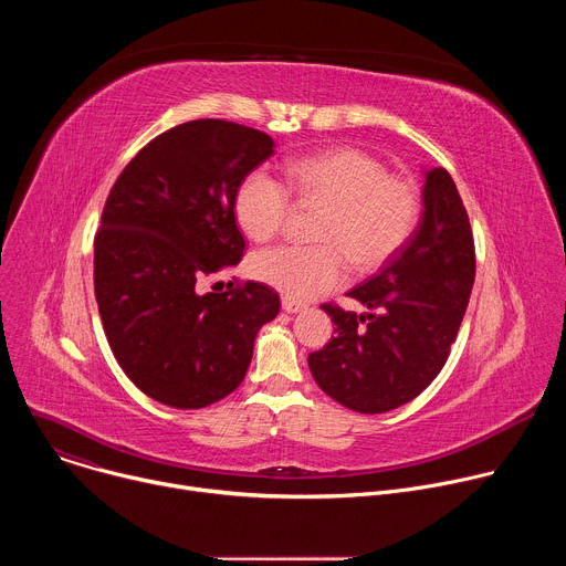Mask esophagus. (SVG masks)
<instances>
[{
    "label": "esophagus",
    "mask_w": 566,
    "mask_h": 566,
    "mask_svg": "<svg viewBox=\"0 0 566 566\" xmlns=\"http://www.w3.org/2000/svg\"><path fill=\"white\" fill-rule=\"evenodd\" d=\"M282 308H284L286 313H300V311H304V308H306V304H302V302H295V300H289V297H284V300H282Z\"/></svg>",
    "instance_id": "34e87169"
}]
</instances>
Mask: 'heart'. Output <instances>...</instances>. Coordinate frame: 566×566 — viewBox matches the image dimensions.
Segmentation results:
<instances>
[{
    "label": "heart",
    "instance_id": "heart-1",
    "mask_svg": "<svg viewBox=\"0 0 566 566\" xmlns=\"http://www.w3.org/2000/svg\"><path fill=\"white\" fill-rule=\"evenodd\" d=\"M289 190L304 203L325 206L315 230L317 247L280 244L251 260V275L289 300H311L338 286L347 255L360 269L391 258L412 234L419 199L412 184L387 177L374 156L340 147L289 160ZM289 192L266 170H253L234 192V217L249 237H273L289 214Z\"/></svg>",
    "mask_w": 566,
    "mask_h": 566
}]
</instances>
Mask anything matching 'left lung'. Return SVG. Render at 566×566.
I'll list each match as a JSON object with an SVG mask.
<instances>
[{"mask_svg": "<svg viewBox=\"0 0 566 566\" xmlns=\"http://www.w3.org/2000/svg\"><path fill=\"white\" fill-rule=\"evenodd\" d=\"M474 282L468 212L448 170H426L423 217L380 273L347 295L367 313L322 304L336 325L308 354L319 389L360 415H382L417 398L443 369Z\"/></svg>", "mask_w": 566, "mask_h": 566, "instance_id": "obj_1", "label": "left lung"}]
</instances>
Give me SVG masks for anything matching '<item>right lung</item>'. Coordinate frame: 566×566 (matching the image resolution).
Here are the masks:
<instances>
[{"label": "right lung", "mask_w": 566, "mask_h": 566, "mask_svg": "<svg viewBox=\"0 0 566 566\" xmlns=\"http://www.w3.org/2000/svg\"><path fill=\"white\" fill-rule=\"evenodd\" d=\"M273 138L203 118L149 140L116 179L94 239V289L109 347L129 380L177 410H199L244 380L258 332L280 313L260 282L201 293L247 241L234 192Z\"/></svg>", "instance_id": "1"}]
</instances>
